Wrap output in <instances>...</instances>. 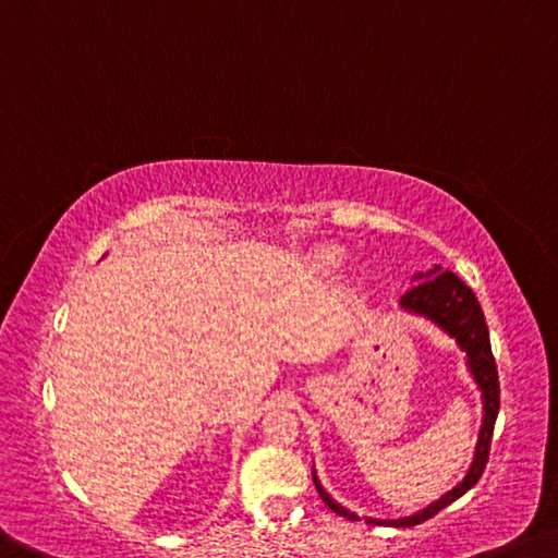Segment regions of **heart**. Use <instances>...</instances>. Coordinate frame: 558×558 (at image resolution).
I'll list each match as a JSON object with an SVG mask.
<instances>
[{
  "label": "heart",
  "mask_w": 558,
  "mask_h": 558,
  "mask_svg": "<svg viewBox=\"0 0 558 558\" xmlns=\"http://www.w3.org/2000/svg\"><path fill=\"white\" fill-rule=\"evenodd\" d=\"M344 260H348V251L340 245H320L313 253V265L320 272H338Z\"/></svg>",
  "instance_id": "b5f03b06"
}]
</instances>
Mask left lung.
<instances>
[{"instance_id":"left-lung-1","label":"left lung","mask_w":558,"mask_h":558,"mask_svg":"<svg viewBox=\"0 0 558 558\" xmlns=\"http://www.w3.org/2000/svg\"><path fill=\"white\" fill-rule=\"evenodd\" d=\"M417 286L407 290L400 298V305L404 313L424 317L432 325L437 327L457 342V348L464 352L466 369L474 379L476 390L482 392V427H480V439H476L474 447V459L466 470L464 480L457 486H452L447 494H441L437 501L427 504V507L414 511L410 517H397V519H375L365 517L367 524H385V526H414L427 521L429 517L439 514L441 509L449 507V504L457 501L462 494H466L472 486L480 482V476L486 466V459H489V445H492V432L494 422H497L499 414V375H497V362L492 357V344H489V330H486V320L480 303L470 288L459 280L454 272L441 270V265L427 272H417L412 278ZM313 482L315 489L320 492V499L330 507L335 514H340L350 521H357L360 517L355 511L344 509L342 504L335 501L330 494L325 492V486L317 480L313 470Z\"/></svg>"}]
</instances>
